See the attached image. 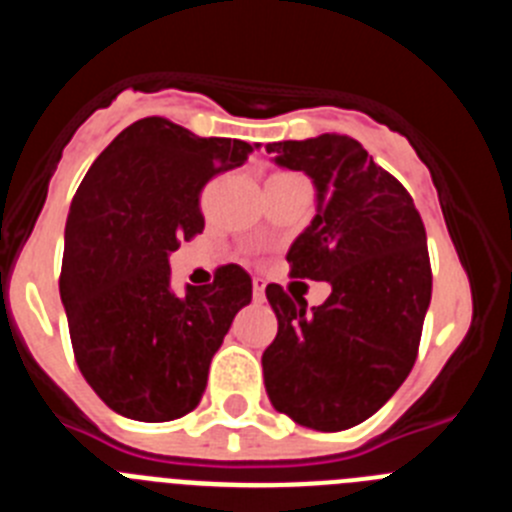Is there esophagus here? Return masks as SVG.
<instances>
[{
  "instance_id": "1",
  "label": "esophagus",
  "mask_w": 512,
  "mask_h": 512,
  "mask_svg": "<svg viewBox=\"0 0 512 512\" xmlns=\"http://www.w3.org/2000/svg\"><path fill=\"white\" fill-rule=\"evenodd\" d=\"M264 279H253V302H264L266 300V295H264Z\"/></svg>"
}]
</instances>
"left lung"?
I'll list each match as a JSON object with an SVG mask.
<instances>
[{
	"mask_svg": "<svg viewBox=\"0 0 512 512\" xmlns=\"http://www.w3.org/2000/svg\"><path fill=\"white\" fill-rule=\"evenodd\" d=\"M266 153L312 179L315 217L287 261L295 277L330 284L310 312L266 287L279 323L261 356L266 392L295 423L343 431L377 413L415 364L433 282L423 220L408 189L348 135L282 140Z\"/></svg>",
	"mask_w": 512,
	"mask_h": 512,
	"instance_id": "left-lung-1",
	"label": "left lung"
}]
</instances>
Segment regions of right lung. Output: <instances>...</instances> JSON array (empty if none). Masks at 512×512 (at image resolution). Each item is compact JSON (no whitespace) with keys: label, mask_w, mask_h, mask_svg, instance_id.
Segmentation results:
<instances>
[{"label":"right lung","mask_w":512,"mask_h":512,"mask_svg":"<svg viewBox=\"0 0 512 512\" xmlns=\"http://www.w3.org/2000/svg\"><path fill=\"white\" fill-rule=\"evenodd\" d=\"M253 146L200 138L164 117L122 130L87 171L66 220L61 302L76 364L107 408L164 423L197 408L251 277L220 266L207 287L171 289V251L202 233L200 192Z\"/></svg>","instance_id":"add662e5"}]
</instances>
